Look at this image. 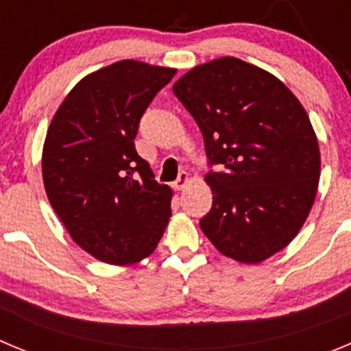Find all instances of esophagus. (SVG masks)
<instances>
[{
  "label": "esophagus",
  "mask_w": 351,
  "mask_h": 351,
  "mask_svg": "<svg viewBox=\"0 0 351 351\" xmlns=\"http://www.w3.org/2000/svg\"><path fill=\"white\" fill-rule=\"evenodd\" d=\"M189 180H191V178H189V173L182 171V173H180L178 180H176V182L173 183V189H175V191H182V189L187 187Z\"/></svg>",
  "instance_id": "esophagus-1"
}]
</instances>
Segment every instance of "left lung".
Instances as JSON below:
<instances>
[{
	"instance_id": "left-lung-1",
	"label": "left lung",
	"mask_w": 351,
	"mask_h": 351,
	"mask_svg": "<svg viewBox=\"0 0 351 351\" xmlns=\"http://www.w3.org/2000/svg\"><path fill=\"white\" fill-rule=\"evenodd\" d=\"M173 93L204 138L213 191L199 226L220 254L258 264L283 250L313 206L320 150L282 82L236 58L195 66Z\"/></svg>"
}]
</instances>
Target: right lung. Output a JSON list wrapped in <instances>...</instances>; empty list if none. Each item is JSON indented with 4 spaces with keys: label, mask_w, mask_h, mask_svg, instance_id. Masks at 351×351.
Instances as JSON below:
<instances>
[{
    "label": "right lung",
    "mask_w": 351,
    "mask_h": 351,
    "mask_svg": "<svg viewBox=\"0 0 351 351\" xmlns=\"http://www.w3.org/2000/svg\"><path fill=\"white\" fill-rule=\"evenodd\" d=\"M176 69L121 61L78 82L43 145V183L80 248L115 266L156 250L171 217V189L138 156L140 121Z\"/></svg>",
    "instance_id": "obj_1"
}]
</instances>
